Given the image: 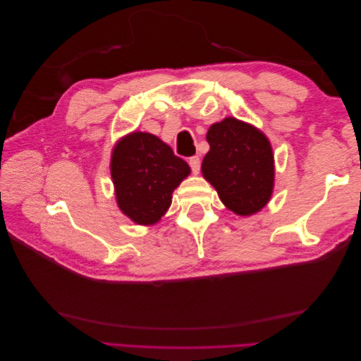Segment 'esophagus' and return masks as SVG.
I'll use <instances>...</instances> for the list:
<instances>
[{
  "label": "esophagus",
  "instance_id": "1",
  "mask_svg": "<svg viewBox=\"0 0 361 361\" xmlns=\"http://www.w3.org/2000/svg\"><path fill=\"white\" fill-rule=\"evenodd\" d=\"M188 164H190L192 173L194 174H199V171H200V158L199 157H191L188 159Z\"/></svg>",
  "mask_w": 361,
  "mask_h": 361
}]
</instances>
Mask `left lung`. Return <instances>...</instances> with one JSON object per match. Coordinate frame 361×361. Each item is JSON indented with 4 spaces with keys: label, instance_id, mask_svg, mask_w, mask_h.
<instances>
[{
    "label": "left lung",
    "instance_id": "left-lung-1",
    "mask_svg": "<svg viewBox=\"0 0 361 361\" xmlns=\"http://www.w3.org/2000/svg\"><path fill=\"white\" fill-rule=\"evenodd\" d=\"M209 152L202 174L236 215L257 214L274 191V155L268 137L256 126L226 117L207 129Z\"/></svg>",
    "mask_w": 361,
    "mask_h": 361
}]
</instances>
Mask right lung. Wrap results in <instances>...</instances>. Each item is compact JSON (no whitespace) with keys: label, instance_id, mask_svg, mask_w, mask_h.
<instances>
[{"label":"right lung","instance_id":"obj_1","mask_svg":"<svg viewBox=\"0 0 361 361\" xmlns=\"http://www.w3.org/2000/svg\"><path fill=\"white\" fill-rule=\"evenodd\" d=\"M118 209L140 226L157 224L191 169L157 135L134 130L113 147L110 162Z\"/></svg>","mask_w":361,"mask_h":361}]
</instances>
